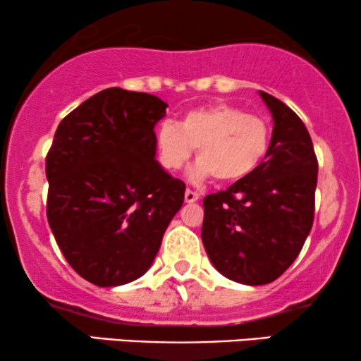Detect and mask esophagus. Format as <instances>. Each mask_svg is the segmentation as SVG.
I'll list each match as a JSON object with an SVG mask.
<instances>
[{"label": "esophagus", "mask_w": 361, "mask_h": 361, "mask_svg": "<svg viewBox=\"0 0 361 361\" xmlns=\"http://www.w3.org/2000/svg\"><path fill=\"white\" fill-rule=\"evenodd\" d=\"M198 198H200V193L195 192V190H186L185 192V202H188V204H193V202H197Z\"/></svg>", "instance_id": "1"}]
</instances>
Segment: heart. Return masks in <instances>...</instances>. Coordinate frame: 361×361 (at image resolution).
Returning <instances> with one entry per match:
<instances>
[{
    "mask_svg": "<svg viewBox=\"0 0 361 361\" xmlns=\"http://www.w3.org/2000/svg\"><path fill=\"white\" fill-rule=\"evenodd\" d=\"M156 144L161 164L169 171L183 168L197 147L192 180L214 176L221 183H231L250 176L264 159L270 147V126L231 103H212L190 110L180 126L161 123Z\"/></svg>",
    "mask_w": 361,
    "mask_h": 361,
    "instance_id": "b5f03b06",
    "label": "heart"
}]
</instances>
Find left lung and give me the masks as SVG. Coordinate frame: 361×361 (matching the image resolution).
Masks as SVG:
<instances>
[{
    "mask_svg": "<svg viewBox=\"0 0 361 361\" xmlns=\"http://www.w3.org/2000/svg\"><path fill=\"white\" fill-rule=\"evenodd\" d=\"M273 115L264 161L250 176L204 198L202 241L224 276L244 285L276 280L312 229L317 157L304 122L259 91Z\"/></svg>",
    "mask_w": 361,
    "mask_h": 361,
    "instance_id": "1",
    "label": "left lung"
}]
</instances>
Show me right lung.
I'll return each instance as SVG.
<instances>
[{"instance_id":"1","label":"right lung","mask_w":361,"mask_h":361,"mask_svg":"<svg viewBox=\"0 0 361 361\" xmlns=\"http://www.w3.org/2000/svg\"><path fill=\"white\" fill-rule=\"evenodd\" d=\"M166 106L103 90L61 120L45 157L49 226L73 270L98 287L142 276L183 205L185 183L154 157Z\"/></svg>"}]
</instances>
